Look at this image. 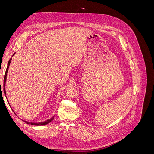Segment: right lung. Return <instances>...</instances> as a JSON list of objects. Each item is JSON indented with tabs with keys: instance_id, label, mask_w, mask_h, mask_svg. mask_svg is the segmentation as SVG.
Returning <instances> with one entry per match:
<instances>
[{
	"instance_id": "right-lung-1",
	"label": "right lung",
	"mask_w": 154,
	"mask_h": 154,
	"mask_svg": "<svg viewBox=\"0 0 154 154\" xmlns=\"http://www.w3.org/2000/svg\"><path fill=\"white\" fill-rule=\"evenodd\" d=\"M15 53H14L13 54V56L15 54ZM11 58H10V60H9L8 62V66H7V69H6V73L5 74H4V84H3V87H4V94L6 95V90H5V85H6V76H7V73H8V69H9V67H10V64L11 63ZM0 85H1V82H0ZM9 105H10V103H9ZM14 112V111H13ZM15 113V112H14ZM54 118V116L53 117H52L51 118H50L48 120H46L45 121V122H40V123H31V122H26V121H24V122L27 123V124H31V125H36V126H40V125H47L48 123L51 122L53 121Z\"/></svg>"
}]
</instances>
